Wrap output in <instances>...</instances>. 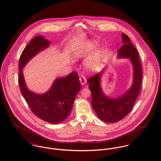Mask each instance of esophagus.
I'll return each instance as SVG.
<instances>
[{
    "mask_svg": "<svg viewBox=\"0 0 161 161\" xmlns=\"http://www.w3.org/2000/svg\"><path fill=\"white\" fill-rule=\"evenodd\" d=\"M80 83H81V85H84L86 83V79L83 75H81L80 77Z\"/></svg>",
    "mask_w": 161,
    "mask_h": 161,
    "instance_id": "34e87169",
    "label": "esophagus"
}]
</instances>
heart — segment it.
Wrapping results in <instances>:
<instances>
[{
  "mask_svg": "<svg viewBox=\"0 0 161 161\" xmlns=\"http://www.w3.org/2000/svg\"><path fill=\"white\" fill-rule=\"evenodd\" d=\"M94 46L95 45L93 43H89L86 44V47L81 49H78L77 51H76L73 54V57L75 59H78L81 58L86 54L88 51L91 50ZM99 54H96L93 57L89 58V60H88L85 64V68L91 72L95 71L99 65Z\"/></svg>",
  "mask_w": 161,
  "mask_h": 161,
  "instance_id": "obj_1",
  "label": "heart"
}]
</instances>
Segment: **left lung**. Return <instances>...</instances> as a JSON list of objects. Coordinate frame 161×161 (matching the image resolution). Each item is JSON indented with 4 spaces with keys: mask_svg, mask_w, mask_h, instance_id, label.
<instances>
[{
    "mask_svg": "<svg viewBox=\"0 0 161 161\" xmlns=\"http://www.w3.org/2000/svg\"><path fill=\"white\" fill-rule=\"evenodd\" d=\"M122 36V46L118 50V57L129 58L133 65V83L125 93L115 98L105 95L101 86L103 72L88 79L91 92L92 107L97 117L107 123H115L125 117L131 110L138 96L142 86V69L139 55L130 39L124 33Z\"/></svg>",
    "mask_w": 161,
    "mask_h": 161,
    "instance_id": "left-lung-1",
    "label": "left lung"
}]
</instances>
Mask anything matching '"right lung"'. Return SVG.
Returning a JSON list of instances; mask_svg holds the SVG:
<instances>
[{
  "label": "right lung",
  "instance_id": "add662e5",
  "mask_svg": "<svg viewBox=\"0 0 161 161\" xmlns=\"http://www.w3.org/2000/svg\"><path fill=\"white\" fill-rule=\"evenodd\" d=\"M51 41L42 36L35 37L24 49L19 61L18 83L21 94L32 112L41 119L58 124L65 120L73 108L75 97L81 89L76 72L65 78L56 79L48 91L36 94L28 89L23 77V67L36 54L49 46Z\"/></svg>",
  "mask_w": 161,
  "mask_h": 161
}]
</instances>
